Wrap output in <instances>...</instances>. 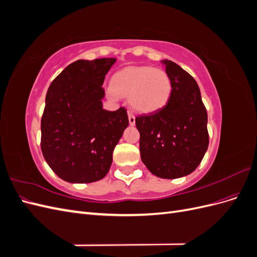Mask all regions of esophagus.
Listing matches in <instances>:
<instances>
[{
	"label": "esophagus",
	"mask_w": 257,
	"mask_h": 257,
	"mask_svg": "<svg viewBox=\"0 0 257 257\" xmlns=\"http://www.w3.org/2000/svg\"><path fill=\"white\" fill-rule=\"evenodd\" d=\"M128 122H130V125H135V116L133 115L132 112H128Z\"/></svg>",
	"instance_id": "34e87169"
}]
</instances>
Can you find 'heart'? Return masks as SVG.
<instances>
[{
  "label": "heart",
  "instance_id": "b5f03b06",
  "mask_svg": "<svg viewBox=\"0 0 257 257\" xmlns=\"http://www.w3.org/2000/svg\"><path fill=\"white\" fill-rule=\"evenodd\" d=\"M172 92L168 75L159 68L138 66L123 68L112 77L108 94L112 98L128 97L138 112H152L164 107Z\"/></svg>",
  "mask_w": 257,
  "mask_h": 257
}]
</instances>
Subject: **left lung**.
Segmentation results:
<instances>
[{
	"label": "left lung",
	"instance_id": "1",
	"mask_svg": "<svg viewBox=\"0 0 257 257\" xmlns=\"http://www.w3.org/2000/svg\"><path fill=\"white\" fill-rule=\"evenodd\" d=\"M172 81L168 102L136 118L142 161L154 176L176 179L197 168L208 149V115L198 84L175 62L162 60Z\"/></svg>",
	"mask_w": 257,
	"mask_h": 257
}]
</instances>
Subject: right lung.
Returning <instances> with one entry per match:
<instances>
[{
  "label": "right lung",
  "mask_w": 257,
  "mask_h": 257,
  "mask_svg": "<svg viewBox=\"0 0 257 257\" xmlns=\"http://www.w3.org/2000/svg\"><path fill=\"white\" fill-rule=\"evenodd\" d=\"M114 58L78 60L65 67L46 94L42 152L49 167L69 183L103 179L128 125L126 110L103 108L105 76Z\"/></svg>",
  "instance_id": "add662e5"
}]
</instances>
